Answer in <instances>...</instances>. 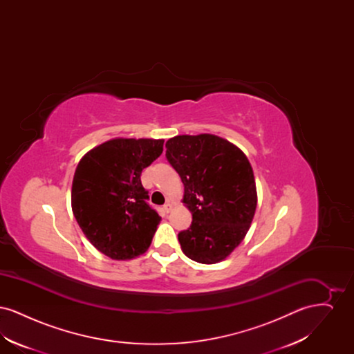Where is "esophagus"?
Listing matches in <instances>:
<instances>
[{
    "label": "esophagus",
    "instance_id": "1",
    "mask_svg": "<svg viewBox=\"0 0 354 354\" xmlns=\"http://www.w3.org/2000/svg\"><path fill=\"white\" fill-rule=\"evenodd\" d=\"M171 208H172V204L169 202L166 203V204L163 205V211H165L166 214H169V211H171Z\"/></svg>",
    "mask_w": 354,
    "mask_h": 354
}]
</instances>
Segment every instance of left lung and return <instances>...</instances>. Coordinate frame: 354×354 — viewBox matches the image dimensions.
I'll list each match as a JSON object with an SVG mask.
<instances>
[{
  "label": "left lung",
  "instance_id": "8db88e82",
  "mask_svg": "<svg viewBox=\"0 0 354 354\" xmlns=\"http://www.w3.org/2000/svg\"><path fill=\"white\" fill-rule=\"evenodd\" d=\"M166 149L192 214L189 228L178 234L182 251L202 264L219 263L252 223L257 204L252 167L241 150L215 135H178Z\"/></svg>",
  "mask_w": 354,
  "mask_h": 354
}]
</instances>
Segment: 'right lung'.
Here are the masks:
<instances>
[{
  "mask_svg": "<svg viewBox=\"0 0 354 354\" xmlns=\"http://www.w3.org/2000/svg\"><path fill=\"white\" fill-rule=\"evenodd\" d=\"M163 139H113L78 163L71 208L90 243L114 260L146 252L160 221L147 203L142 171L163 152Z\"/></svg>",
  "mask_w": 354,
  "mask_h": 354,
  "instance_id": "1",
  "label": "right lung"
}]
</instances>
